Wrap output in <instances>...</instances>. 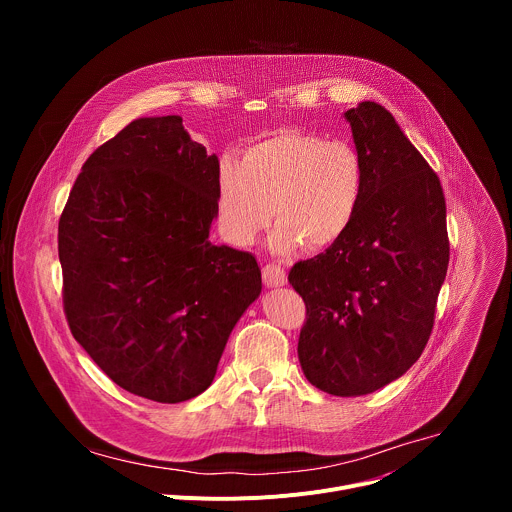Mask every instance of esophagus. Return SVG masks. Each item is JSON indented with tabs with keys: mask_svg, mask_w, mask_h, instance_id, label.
I'll return each mask as SVG.
<instances>
[{
	"mask_svg": "<svg viewBox=\"0 0 512 512\" xmlns=\"http://www.w3.org/2000/svg\"><path fill=\"white\" fill-rule=\"evenodd\" d=\"M263 281L267 287H279V285L287 283V273L281 265L269 263L263 267Z\"/></svg>",
	"mask_w": 512,
	"mask_h": 512,
	"instance_id": "esophagus-1",
	"label": "esophagus"
}]
</instances>
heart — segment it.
<instances>
[{
	"mask_svg": "<svg viewBox=\"0 0 512 512\" xmlns=\"http://www.w3.org/2000/svg\"><path fill=\"white\" fill-rule=\"evenodd\" d=\"M367 168L352 143L283 129L251 143L243 160L225 158L216 180V216L225 239L251 247L271 225L279 255L334 247L354 225Z\"/></svg>",
	"mask_w": 512,
	"mask_h": 512,
	"instance_id": "heart-1",
	"label": "heart"
}]
</instances>
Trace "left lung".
Wrapping results in <instances>:
<instances>
[{"mask_svg": "<svg viewBox=\"0 0 512 512\" xmlns=\"http://www.w3.org/2000/svg\"><path fill=\"white\" fill-rule=\"evenodd\" d=\"M367 168L350 231L287 279L306 304L298 356L324 393H373L421 356L446 279L450 241L440 178L373 101L344 113Z\"/></svg>", "mask_w": 512, "mask_h": 512, "instance_id": "8db88e82", "label": "left lung"}]
</instances>
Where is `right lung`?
Here are the masks:
<instances>
[{
    "label": "right lung",
    "mask_w": 512,
    "mask_h": 512,
    "mask_svg": "<svg viewBox=\"0 0 512 512\" xmlns=\"http://www.w3.org/2000/svg\"><path fill=\"white\" fill-rule=\"evenodd\" d=\"M218 158L182 117L131 121L89 156L58 221L75 340L121 389L158 403L206 391L261 294L247 251L218 247Z\"/></svg>",
    "instance_id": "1"
}]
</instances>
